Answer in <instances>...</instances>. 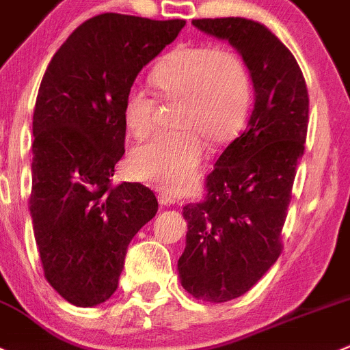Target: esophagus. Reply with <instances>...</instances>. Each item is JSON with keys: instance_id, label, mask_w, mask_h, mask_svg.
<instances>
[{"instance_id": "1", "label": "esophagus", "mask_w": 350, "mask_h": 350, "mask_svg": "<svg viewBox=\"0 0 350 350\" xmlns=\"http://www.w3.org/2000/svg\"><path fill=\"white\" fill-rule=\"evenodd\" d=\"M158 201H159V204H161V206L175 204V196L170 194V192H159Z\"/></svg>"}]
</instances>
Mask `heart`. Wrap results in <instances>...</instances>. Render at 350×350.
<instances>
[{
	"label": "heart",
	"mask_w": 350,
	"mask_h": 350,
	"mask_svg": "<svg viewBox=\"0 0 350 350\" xmlns=\"http://www.w3.org/2000/svg\"><path fill=\"white\" fill-rule=\"evenodd\" d=\"M151 82L165 101H177V131L159 132L134 149L131 172L137 180L180 192L198 177L206 156L201 135L211 142L230 139L247 116L252 98L251 72L239 53L209 44H180L163 56ZM151 92L132 84L123 96V123L134 137L154 125Z\"/></svg>",
	"instance_id": "1"
}]
</instances>
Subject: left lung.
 Here are the masks:
<instances>
[{
	"mask_svg": "<svg viewBox=\"0 0 350 350\" xmlns=\"http://www.w3.org/2000/svg\"><path fill=\"white\" fill-rule=\"evenodd\" d=\"M230 42L247 65L254 108L206 178V199L184 208L180 284L192 297L227 302L249 291L282 252V228L304 154L309 96L294 55L254 20H192Z\"/></svg>",
	"mask_w": 350,
	"mask_h": 350,
	"instance_id": "1",
	"label": "left lung"
}]
</instances>
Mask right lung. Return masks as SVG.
Segmentation results:
<instances>
[{
	"label": "right lung",
	"mask_w": 350,
	"mask_h": 350,
	"mask_svg": "<svg viewBox=\"0 0 350 350\" xmlns=\"http://www.w3.org/2000/svg\"><path fill=\"white\" fill-rule=\"evenodd\" d=\"M184 25L103 13L79 25L46 68L29 209L46 280L70 304L111 297L129 244L158 211L151 189L111 185V177L125 152L123 96Z\"/></svg>",
	"instance_id": "1"
}]
</instances>
